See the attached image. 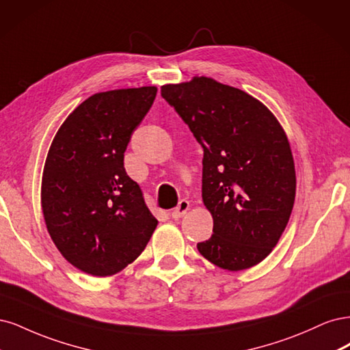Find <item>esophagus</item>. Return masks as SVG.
Instances as JSON below:
<instances>
[{"label": "esophagus", "mask_w": 350, "mask_h": 350, "mask_svg": "<svg viewBox=\"0 0 350 350\" xmlns=\"http://www.w3.org/2000/svg\"><path fill=\"white\" fill-rule=\"evenodd\" d=\"M189 208H190V204H189V200H186V199H182L178 202V205L173 209V212H172V218H174V219H180L182 218L185 213L189 211Z\"/></svg>", "instance_id": "obj_1"}]
</instances>
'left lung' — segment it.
Listing matches in <instances>:
<instances>
[{
  "label": "left lung",
  "instance_id": "obj_1",
  "mask_svg": "<svg viewBox=\"0 0 350 350\" xmlns=\"http://www.w3.org/2000/svg\"><path fill=\"white\" fill-rule=\"evenodd\" d=\"M161 96L204 148L202 199L213 218L199 253L222 269L260 263L278 244L295 200V165L286 135L243 90L195 77Z\"/></svg>",
  "mask_w": 350,
  "mask_h": 350
}]
</instances>
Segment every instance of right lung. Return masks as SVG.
I'll return each instance as SVG.
<instances>
[{
  "instance_id": "1",
  "label": "right lung",
  "mask_w": 350,
  "mask_h": 350,
  "mask_svg": "<svg viewBox=\"0 0 350 350\" xmlns=\"http://www.w3.org/2000/svg\"><path fill=\"white\" fill-rule=\"evenodd\" d=\"M155 87L88 97L62 123L44 164L42 209L55 245L77 269L110 276L148 244L157 221L123 167Z\"/></svg>"
}]
</instances>
